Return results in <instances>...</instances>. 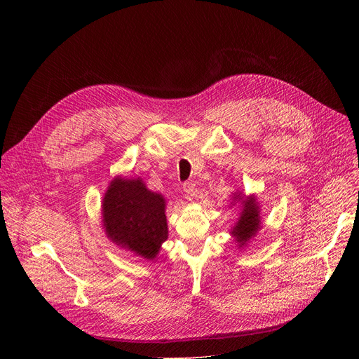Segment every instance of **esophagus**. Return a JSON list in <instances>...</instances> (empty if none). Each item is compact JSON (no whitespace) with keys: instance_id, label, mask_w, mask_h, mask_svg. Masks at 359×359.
<instances>
[{"instance_id":"34e87169","label":"esophagus","mask_w":359,"mask_h":359,"mask_svg":"<svg viewBox=\"0 0 359 359\" xmlns=\"http://www.w3.org/2000/svg\"><path fill=\"white\" fill-rule=\"evenodd\" d=\"M183 191L189 195V196H196L198 195V187H196V183L194 182H186L183 183Z\"/></svg>"}]
</instances>
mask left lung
<instances>
[{
    "mask_svg": "<svg viewBox=\"0 0 359 359\" xmlns=\"http://www.w3.org/2000/svg\"><path fill=\"white\" fill-rule=\"evenodd\" d=\"M231 203L241 205V212L237 218V222H234L231 227L230 234L236 240L238 249H243L252 240V237H255L257 231L262 229L260 206L255 195L246 196L241 192H236L233 195Z\"/></svg>",
    "mask_w": 359,
    "mask_h": 359,
    "instance_id": "8db88e82",
    "label": "left lung"
}]
</instances>
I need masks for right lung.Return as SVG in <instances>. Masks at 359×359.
<instances>
[{
	"instance_id": "1",
	"label": "right lung",
	"mask_w": 359,
	"mask_h": 359,
	"mask_svg": "<svg viewBox=\"0 0 359 359\" xmlns=\"http://www.w3.org/2000/svg\"><path fill=\"white\" fill-rule=\"evenodd\" d=\"M167 201L149 191L141 177H113L102 201V225L121 249L154 260L168 237Z\"/></svg>"
}]
</instances>
